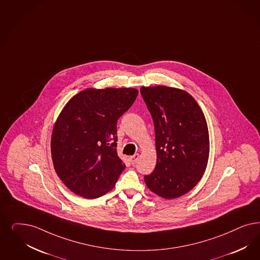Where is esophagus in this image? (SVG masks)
<instances>
[{
	"label": "esophagus",
	"instance_id": "esophagus-1",
	"mask_svg": "<svg viewBox=\"0 0 260 260\" xmlns=\"http://www.w3.org/2000/svg\"><path fill=\"white\" fill-rule=\"evenodd\" d=\"M138 158H139V154H138V153H135V155H133V156L129 157V161H131V163H132L133 165H135V163L138 160Z\"/></svg>",
	"mask_w": 260,
	"mask_h": 260
}]
</instances>
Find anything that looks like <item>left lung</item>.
<instances>
[{
  "instance_id": "1",
  "label": "left lung",
  "mask_w": 260,
  "mask_h": 260,
  "mask_svg": "<svg viewBox=\"0 0 260 260\" xmlns=\"http://www.w3.org/2000/svg\"><path fill=\"white\" fill-rule=\"evenodd\" d=\"M153 120L156 165L148 188L173 200L194 188L206 172L209 134L206 117L188 92L164 85L140 88Z\"/></svg>"
}]
</instances>
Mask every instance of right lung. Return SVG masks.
Wrapping results in <instances>:
<instances>
[{
  "instance_id": "1",
  "label": "right lung",
  "mask_w": 260,
  "mask_h": 260,
  "mask_svg": "<svg viewBox=\"0 0 260 260\" xmlns=\"http://www.w3.org/2000/svg\"><path fill=\"white\" fill-rule=\"evenodd\" d=\"M135 88H86L73 96L54 123V170L73 193L96 199L115 186L125 165L117 154V120L132 107Z\"/></svg>"
}]
</instances>
